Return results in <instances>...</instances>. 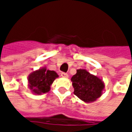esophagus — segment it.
Returning a JSON list of instances; mask_svg holds the SVG:
<instances>
[{
  "mask_svg": "<svg viewBox=\"0 0 132 132\" xmlns=\"http://www.w3.org/2000/svg\"><path fill=\"white\" fill-rule=\"evenodd\" d=\"M61 77H63V78L69 77V75L67 74V73H63V72H62V73H61Z\"/></svg>",
  "mask_w": 132,
  "mask_h": 132,
  "instance_id": "34e87169",
  "label": "esophagus"
}]
</instances>
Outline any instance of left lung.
I'll list each match as a JSON object with an SVG mask.
<instances>
[{"label": "left lung", "mask_w": 132, "mask_h": 132, "mask_svg": "<svg viewBox=\"0 0 132 132\" xmlns=\"http://www.w3.org/2000/svg\"><path fill=\"white\" fill-rule=\"evenodd\" d=\"M74 93L85 102L95 101L102 94L105 83L97 76L90 74L86 69H78L71 78Z\"/></svg>", "instance_id": "obj_1"}]
</instances>
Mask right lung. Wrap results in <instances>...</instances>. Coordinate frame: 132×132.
<instances>
[{
	"mask_svg": "<svg viewBox=\"0 0 132 132\" xmlns=\"http://www.w3.org/2000/svg\"><path fill=\"white\" fill-rule=\"evenodd\" d=\"M59 77L54 71H50L46 67L32 72L27 78L29 88L35 95H42L50 90L54 80Z\"/></svg>",
	"mask_w": 132,
	"mask_h": 132,
	"instance_id": "add662e5",
	"label": "right lung"
}]
</instances>
